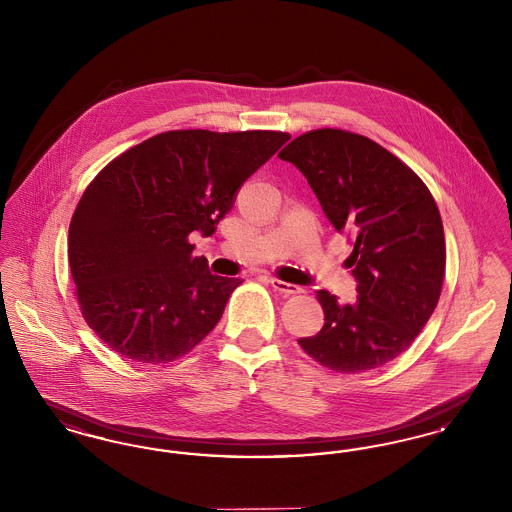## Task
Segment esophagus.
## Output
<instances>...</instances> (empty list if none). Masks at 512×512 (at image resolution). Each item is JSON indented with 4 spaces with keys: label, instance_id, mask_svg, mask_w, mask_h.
Segmentation results:
<instances>
[{
    "label": "esophagus",
    "instance_id": "1",
    "mask_svg": "<svg viewBox=\"0 0 512 512\" xmlns=\"http://www.w3.org/2000/svg\"><path fill=\"white\" fill-rule=\"evenodd\" d=\"M270 286L276 290V292L284 293V295H293V293H301V288L290 284V282H284V280H278V278H270Z\"/></svg>",
    "mask_w": 512,
    "mask_h": 512
}]
</instances>
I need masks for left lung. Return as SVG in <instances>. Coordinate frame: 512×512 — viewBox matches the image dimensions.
Masks as SVG:
<instances>
[{"instance_id":"1","label":"left lung","mask_w":512,"mask_h":512,"mask_svg":"<svg viewBox=\"0 0 512 512\" xmlns=\"http://www.w3.org/2000/svg\"><path fill=\"white\" fill-rule=\"evenodd\" d=\"M307 178L324 215L351 232L357 303L318 290L324 326L299 345L330 370L355 374L401 355L438 305L445 236L438 205L403 161L361 134L320 128L278 153Z\"/></svg>"}]
</instances>
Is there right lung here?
<instances>
[{
	"instance_id": "add662e5",
	"label": "right lung",
	"mask_w": 512,
	"mask_h": 512,
	"mask_svg": "<svg viewBox=\"0 0 512 512\" xmlns=\"http://www.w3.org/2000/svg\"><path fill=\"white\" fill-rule=\"evenodd\" d=\"M286 132L171 130L113 159L80 197L69 267L88 326L136 363H171L219 322L242 280L217 276L188 236H211Z\"/></svg>"
}]
</instances>
